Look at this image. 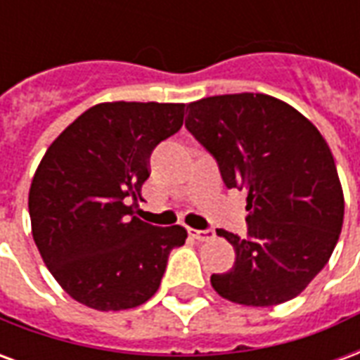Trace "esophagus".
Segmentation results:
<instances>
[{"label": "esophagus", "instance_id": "1", "mask_svg": "<svg viewBox=\"0 0 360 360\" xmlns=\"http://www.w3.org/2000/svg\"><path fill=\"white\" fill-rule=\"evenodd\" d=\"M188 233L193 235L196 241H210L214 237V229H188Z\"/></svg>", "mask_w": 360, "mask_h": 360}]
</instances>
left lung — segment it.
Segmentation results:
<instances>
[{
  "instance_id": "8db88e82",
  "label": "left lung",
  "mask_w": 360,
  "mask_h": 360,
  "mask_svg": "<svg viewBox=\"0 0 360 360\" xmlns=\"http://www.w3.org/2000/svg\"><path fill=\"white\" fill-rule=\"evenodd\" d=\"M185 127L218 162L227 188L247 191V237L218 229L235 264L212 274L224 299L274 307L301 293L332 257L343 191L324 136L268 94H224L187 105Z\"/></svg>"
}]
</instances>
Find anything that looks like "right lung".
I'll list each match as a JSON object with an SVG mask.
<instances>
[{
	"label": "right lung",
	"instance_id": "add662e5",
	"mask_svg": "<svg viewBox=\"0 0 360 360\" xmlns=\"http://www.w3.org/2000/svg\"><path fill=\"white\" fill-rule=\"evenodd\" d=\"M185 103L105 102L75 119L34 173L32 237L44 264L75 301L96 310L146 302L185 227L133 216L150 154L183 125Z\"/></svg>",
	"mask_w": 360,
	"mask_h": 360
}]
</instances>
